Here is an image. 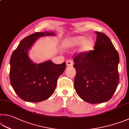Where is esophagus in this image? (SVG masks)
<instances>
[{
	"instance_id": "esophagus-1",
	"label": "esophagus",
	"mask_w": 129,
	"mask_h": 129,
	"mask_svg": "<svg viewBox=\"0 0 129 129\" xmlns=\"http://www.w3.org/2000/svg\"><path fill=\"white\" fill-rule=\"evenodd\" d=\"M73 65V61L69 60L67 61V67H72Z\"/></svg>"
}]
</instances>
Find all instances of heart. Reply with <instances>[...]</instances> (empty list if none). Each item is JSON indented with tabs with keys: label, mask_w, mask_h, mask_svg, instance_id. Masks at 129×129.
<instances>
[{
	"label": "heart",
	"mask_w": 129,
	"mask_h": 129,
	"mask_svg": "<svg viewBox=\"0 0 129 129\" xmlns=\"http://www.w3.org/2000/svg\"><path fill=\"white\" fill-rule=\"evenodd\" d=\"M65 44L68 47H76L81 44L79 51L82 53H87L92 50L94 44L91 38L86 39V37L79 36L68 39Z\"/></svg>",
	"instance_id": "heart-1"
}]
</instances>
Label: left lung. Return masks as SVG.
<instances>
[{"label": "left lung", "instance_id": "left-lung-1", "mask_svg": "<svg viewBox=\"0 0 129 129\" xmlns=\"http://www.w3.org/2000/svg\"><path fill=\"white\" fill-rule=\"evenodd\" d=\"M94 50L74 58L76 70L74 88L82 99L91 104L112 98L118 85V53L106 35L95 31Z\"/></svg>", "mask_w": 129, "mask_h": 129}]
</instances>
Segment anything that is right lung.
I'll list each match as a JSON object with an SVG mask.
<instances>
[{
    "instance_id": "1",
    "label": "right lung",
    "mask_w": 129,
    "mask_h": 129,
    "mask_svg": "<svg viewBox=\"0 0 129 129\" xmlns=\"http://www.w3.org/2000/svg\"><path fill=\"white\" fill-rule=\"evenodd\" d=\"M55 36L53 33L36 32L22 39L10 59L9 77L12 87L21 99L29 102L47 99L55 92L58 77L66 68L65 62L56 64L51 60L35 64L28 51L39 37Z\"/></svg>"
}]
</instances>
